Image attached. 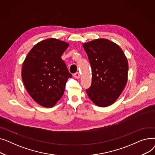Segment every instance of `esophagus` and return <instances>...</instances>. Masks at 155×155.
Here are the masks:
<instances>
[{"label": "esophagus", "mask_w": 155, "mask_h": 155, "mask_svg": "<svg viewBox=\"0 0 155 155\" xmlns=\"http://www.w3.org/2000/svg\"><path fill=\"white\" fill-rule=\"evenodd\" d=\"M73 76H74V77L75 78L78 79L80 77V74L79 73V72H77V73H74V74H73Z\"/></svg>", "instance_id": "34e87169"}]
</instances>
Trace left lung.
Segmentation results:
<instances>
[{
    "mask_svg": "<svg viewBox=\"0 0 155 155\" xmlns=\"http://www.w3.org/2000/svg\"><path fill=\"white\" fill-rule=\"evenodd\" d=\"M83 47L92 67V84L86 92L97 106H109L127 84L128 61L122 49L107 39L85 43Z\"/></svg>",
    "mask_w": 155,
    "mask_h": 155,
    "instance_id": "obj_1",
    "label": "left lung"
}]
</instances>
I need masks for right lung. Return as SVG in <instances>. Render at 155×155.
<instances>
[{"label": "right lung", "mask_w": 155, "mask_h": 155, "mask_svg": "<svg viewBox=\"0 0 155 155\" xmlns=\"http://www.w3.org/2000/svg\"><path fill=\"white\" fill-rule=\"evenodd\" d=\"M69 44L49 38L35 45L22 67V78L30 96L45 107H51L63 95L67 80L72 75L61 56Z\"/></svg>", "instance_id": "right-lung-1"}]
</instances>
